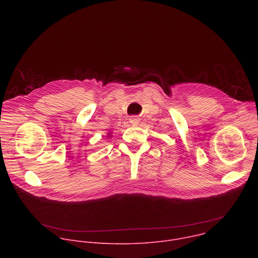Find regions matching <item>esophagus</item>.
<instances>
[{"label":"esophagus","instance_id":"obj_1","mask_svg":"<svg viewBox=\"0 0 258 258\" xmlns=\"http://www.w3.org/2000/svg\"><path fill=\"white\" fill-rule=\"evenodd\" d=\"M130 122L134 125H137L140 122V118L138 116H131L130 118Z\"/></svg>","mask_w":258,"mask_h":258}]
</instances>
